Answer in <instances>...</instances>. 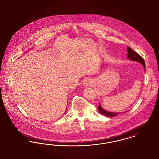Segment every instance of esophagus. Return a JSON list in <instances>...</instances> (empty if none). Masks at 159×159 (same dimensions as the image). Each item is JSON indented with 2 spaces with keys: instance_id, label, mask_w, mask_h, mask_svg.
Segmentation results:
<instances>
[{
  "instance_id": "obj_1",
  "label": "esophagus",
  "mask_w": 159,
  "mask_h": 159,
  "mask_svg": "<svg viewBox=\"0 0 159 159\" xmlns=\"http://www.w3.org/2000/svg\"><path fill=\"white\" fill-rule=\"evenodd\" d=\"M84 84H85V85L86 86H89L92 85L93 83H92V82H91V80H86V82H85Z\"/></svg>"
}]
</instances>
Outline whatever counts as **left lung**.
<instances>
[{
    "label": "left lung",
    "mask_w": 159,
    "mask_h": 159,
    "mask_svg": "<svg viewBox=\"0 0 159 159\" xmlns=\"http://www.w3.org/2000/svg\"><path fill=\"white\" fill-rule=\"evenodd\" d=\"M127 50H128V58L131 61H138V62L140 63L144 66V68L145 69V61H144V59H143V57L141 56H140L137 52H135L134 51H133L129 47H128ZM98 110L99 111V112H100V114H102L103 115H105L106 116H108V117H114L116 115H117V113H116V112H108V111L103 110L102 108L100 103H99V105H98Z\"/></svg>",
    "instance_id": "1"
}]
</instances>
